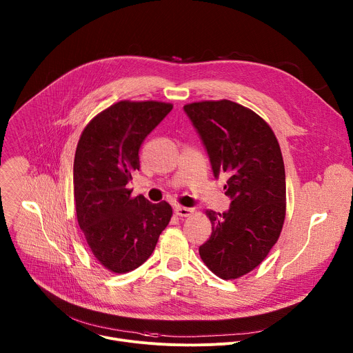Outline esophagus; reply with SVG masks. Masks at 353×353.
<instances>
[{
	"mask_svg": "<svg viewBox=\"0 0 353 353\" xmlns=\"http://www.w3.org/2000/svg\"><path fill=\"white\" fill-rule=\"evenodd\" d=\"M192 212H194L192 208H185V207H180V205L174 207V214L180 218H187V216L192 215Z\"/></svg>",
	"mask_w": 353,
	"mask_h": 353,
	"instance_id": "esophagus-1",
	"label": "esophagus"
}]
</instances>
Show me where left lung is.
Listing matches in <instances>:
<instances>
[{
    "label": "left lung",
    "mask_w": 353,
    "mask_h": 353,
    "mask_svg": "<svg viewBox=\"0 0 353 353\" xmlns=\"http://www.w3.org/2000/svg\"><path fill=\"white\" fill-rule=\"evenodd\" d=\"M203 139L215 177L225 176L228 212L205 211L211 237L199 257L222 279H237L259 267L278 241L286 215L285 166L268 123L232 100L184 106Z\"/></svg>",
    "instance_id": "left-lung-1"
}]
</instances>
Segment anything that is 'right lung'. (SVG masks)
Masks as SVG:
<instances>
[{
  "label": "right lung",
  "mask_w": 353,
  "mask_h": 353,
  "mask_svg": "<svg viewBox=\"0 0 353 353\" xmlns=\"http://www.w3.org/2000/svg\"><path fill=\"white\" fill-rule=\"evenodd\" d=\"M173 109L157 100H121L83 128L74 159L77 219L94 259L114 274L142 265L169 225L172 207L131 196L127 183L139 170V148Z\"/></svg>",
  "instance_id": "1"
}]
</instances>
